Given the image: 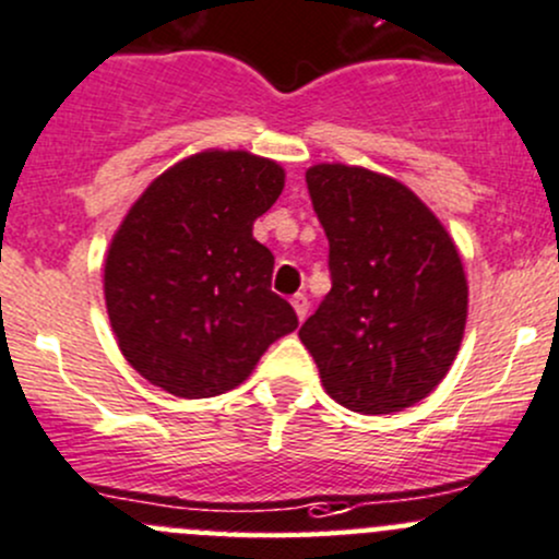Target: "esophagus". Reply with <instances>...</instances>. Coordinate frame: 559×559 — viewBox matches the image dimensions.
Returning <instances> with one entry per match:
<instances>
[{"label": "esophagus", "instance_id": "esophagus-1", "mask_svg": "<svg viewBox=\"0 0 559 559\" xmlns=\"http://www.w3.org/2000/svg\"><path fill=\"white\" fill-rule=\"evenodd\" d=\"M292 308H295V313H297L299 321L308 319V297L295 295V297H292Z\"/></svg>", "mask_w": 559, "mask_h": 559}]
</instances>
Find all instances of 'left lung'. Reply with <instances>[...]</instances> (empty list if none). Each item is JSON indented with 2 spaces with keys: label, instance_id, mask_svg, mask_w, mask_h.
<instances>
[{
  "label": "left lung",
  "instance_id": "8db88e82",
  "mask_svg": "<svg viewBox=\"0 0 559 559\" xmlns=\"http://www.w3.org/2000/svg\"><path fill=\"white\" fill-rule=\"evenodd\" d=\"M332 289L299 329L321 385L364 415L402 413L461 350L468 284L455 240L402 181L345 163L305 171Z\"/></svg>",
  "mask_w": 559,
  "mask_h": 559
}]
</instances>
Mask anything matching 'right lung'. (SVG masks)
Listing matches in <instances>:
<instances>
[{
  "instance_id": "1",
  "label": "right lung",
  "mask_w": 559,
  "mask_h": 559,
  "mask_svg": "<svg viewBox=\"0 0 559 559\" xmlns=\"http://www.w3.org/2000/svg\"><path fill=\"white\" fill-rule=\"evenodd\" d=\"M286 171L246 150H203L150 181L111 235L104 297L122 356L152 385L205 399L240 385L297 329L270 292L273 254L254 222Z\"/></svg>"
}]
</instances>
